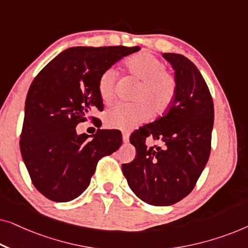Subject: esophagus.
Returning a JSON list of instances; mask_svg holds the SVG:
<instances>
[{"instance_id": "obj_1", "label": "esophagus", "mask_w": 248, "mask_h": 248, "mask_svg": "<svg viewBox=\"0 0 248 248\" xmlns=\"http://www.w3.org/2000/svg\"><path fill=\"white\" fill-rule=\"evenodd\" d=\"M122 138H123L124 142H127L128 139H130V133H128V132H123V134H122Z\"/></svg>"}]
</instances>
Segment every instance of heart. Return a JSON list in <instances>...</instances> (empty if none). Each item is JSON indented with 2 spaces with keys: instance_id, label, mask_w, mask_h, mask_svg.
Segmentation results:
<instances>
[{
  "instance_id": "heart-1",
  "label": "heart",
  "mask_w": 248,
  "mask_h": 248,
  "mask_svg": "<svg viewBox=\"0 0 248 248\" xmlns=\"http://www.w3.org/2000/svg\"><path fill=\"white\" fill-rule=\"evenodd\" d=\"M128 74L140 81L133 93L134 103H118L105 113L106 125L120 130H130L147 121L152 115L157 116L170 107L177 91V81L165 69V64L150 53H138L125 60ZM117 71L105 70L98 81V93L105 104L115 97Z\"/></svg>"
}]
</instances>
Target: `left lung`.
Wrapping results in <instances>:
<instances>
[{
  "mask_svg": "<svg viewBox=\"0 0 248 248\" xmlns=\"http://www.w3.org/2000/svg\"><path fill=\"white\" fill-rule=\"evenodd\" d=\"M162 56L175 70V99L161 117L132 133L137 155L122 166L134 194L155 206L175 204L194 188L209 160L215 117L211 93L198 67L181 54ZM149 136L162 145L148 147Z\"/></svg>",
  "mask_w": 248,
  "mask_h": 248,
  "instance_id": "1",
  "label": "left lung"
}]
</instances>
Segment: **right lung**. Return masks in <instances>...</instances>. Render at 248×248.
<instances>
[{
    "mask_svg": "<svg viewBox=\"0 0 248 248\" xmlns=\"http://www.w3.org/2000/svg\"><path fill=\"white\" fill-rule=\"evenodd\" d=\"M140 47H71L33 79L25 105L20 151L35 187L50 201L69 202L90 184L98 161L122 144L116 130L77 134L81 122L103 110L101 73Z\"/></svg>",
    "mask_w": 248,
    "mask_h": 248,
    "instance_id": "add662e5",
    "label": "right lung"
}]
</instances>
